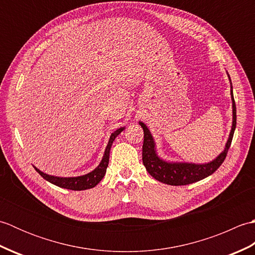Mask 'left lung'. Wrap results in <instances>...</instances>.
Returning a JSON list of instances; mask_svg holds the SVG:
<instances>
[{
  "label": "left lung",
  "instance_id": "obj_1",
  "mask_svg": "<svg viewBox=\"0 0 255 255\" xmlns=\"http://www.w3.org/2000/svg\"><path fill=\"white\" fill-rule=\"evenodd\" d=\"M230 79V78H229ZM231 99H232V113H234V121L232 128L229 134V139L226 143L225 150L214 161L206 164H194V163H170L161 160L155 152L154 140L151 136L149 129L143 123L140 122V126L143 129V145H142V162L149 174L154 177L156 181L162 182L169 185H187L195 182H198L203 178L213 174V173L223 164L227 153L230 148V144L234 137L236 125H237V111L236 103L232 94L231 85Z\"/></svg>",
  "mask_w": 255,
  "mask_h": 255
}]
</instances>
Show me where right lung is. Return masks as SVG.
I'll return each mask as SVG.
<instances>
[{
  "instance_id": "1",
  "label": "right lung",
  "mask_w": 255,
  "mask_h": 255,
  "mask_svg": "<svg viewBox=\"0 0 255 255\" xmlns=\"http://www.w3.org/2000/svg\"><path fill=\"white\" fill-rule=\"evenodd\" d=\"M123 130H124V128H119L116 131H114L112 133L110 141H108L107 147L105 149L104 156H103L100 165L97 166L94 171L90 172L89 174L78 176V177H58V176L48 175V174H46V173H42L41 171L38 170L37 167H35V170L39 173V174L44 177L46 181L55 184V185H57L59 187L71 189V191H84V189H89V188L94 187L102 181V178L104 177L105 173H106V169L108 166V161H110V151L112 148L113 141Z\"/></svg>"
}]
</instances>
